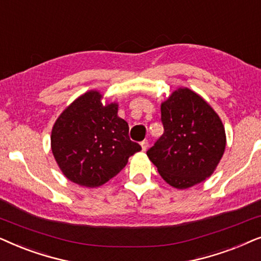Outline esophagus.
I'll return each instance as SVG.
<instances>
[{
  "mask_svg": "<svg viewBox=\"0 0 261 261\" xmlns=\"http://www.w3.org/2000/svg\"><path fill=\"white\" fill-rule=\"evenodd\" d=\"M141 147H142V150L145 151L149 147V142L147 140H144L143 142H141Z\"/></svg>",
  "mask_w": 261,
  "mask_h": 261,
  "instance_id": "34e87169",
  "label": "esophagus"
}]
</instances>
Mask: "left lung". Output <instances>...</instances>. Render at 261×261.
I'll return each mask as SVG.
<instances>
[{
    "mask_svg": "<svg viewBox=\"0 0 261 261\" xmlns=\"http://www.w3.org/2000/svg\"><path fill=\"white\" fill-rule=\"evenodd\" d=\"M165 133L147 151L162 179L178 190L211 176L224 154L225 130L205 100L180 87L161 103Z\"/></svg>",
    "mask_w": 261,
    "mask_h": 261,
    "instance_id": "8db88e82",
    "label": "left lung"
}]
</instances>
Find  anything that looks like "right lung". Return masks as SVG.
Instances as JSON below:
<instances>
[{"mask_svg": "<svg viewBox=\"0 0 261 261\" xmlns=\"http://www.w3.org/2000/svg\"><path fill=\"white\" fill-rule=\"evenodd\" d=\"M99 90L75 99L55 121L51 150L70 181L99 187L126 166L141 145L128 137V125L118 117V102H102Z\"/></svg>", "mask_w": 261, "mask_h": 261, "instance_id": "right-lung-1", "label": "right lung"}]
</instances>
